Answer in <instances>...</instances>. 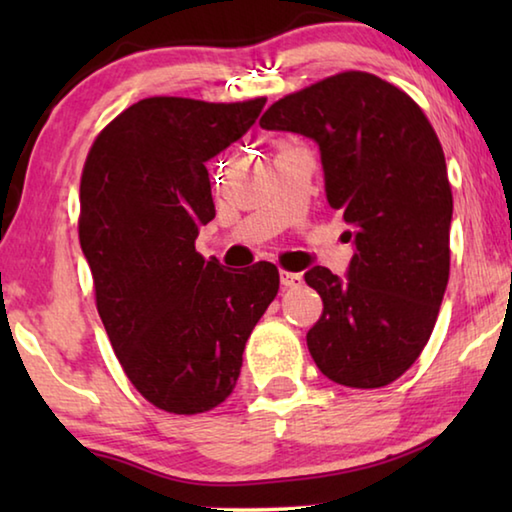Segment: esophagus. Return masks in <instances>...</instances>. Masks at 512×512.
I'll return each instance as SVG.
<instances>
[{"mask_svg": "<svg viewBox=\"0 0 512 512\" xmlns=\"http://www.w3.org/2000/svg\"><path fill=\"white\" fill-rule=\"evenodd\" d=\"M280 282H282L284 289H296L302 284V275L291 273V271H280Z\"/></svg>", "mask_w": 512, "mask_h": 512, "instance_id": "34e87169", "label": "esophagus"}]
</instances>
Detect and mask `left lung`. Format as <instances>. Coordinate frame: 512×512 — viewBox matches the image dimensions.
Masks as SVG:
<instances>
[{"label": "left lung", "instance_id": "8db88e82", "mask_svg": "<svg viewBox=\"0 0 512 512\" xmlns=\"http://www.w3.org/2000/svg\"><path fill=\"white\" fill-rule=\"evenodd\" d=\"M318 144L329 207L354 255L345 277L305 273L323 298L307 345L327 379L379 388L413 366L449 280L452 189L445 153L418 103L366 72H343L275 101L259 119Z\"/></svg>", "mask_w": 512, "mask_h": 512}]
</instances>
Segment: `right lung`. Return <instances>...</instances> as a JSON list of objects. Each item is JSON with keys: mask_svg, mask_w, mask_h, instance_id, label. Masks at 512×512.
Here are the masks:
<instances>
[{"mask_svg": "<svg viewBox=\"0 0 512 512\" xmlns=\"http://www.w3.org/2000/svg\"><path fill=\"white\" fill-rule=\"evenodd\" d=\"M266 99L133 103L94 140L81 176L79 239L121 368L146 400L178 415L219 406L280 289L277 268H225L196 253L214 219L205 162L241 140Z\"/></svg>", "mask_w": 512, "mask_h": 512, "instance_id": "add662e5", "label": "right lung"}]
</instances>
